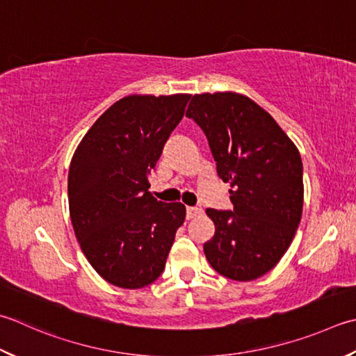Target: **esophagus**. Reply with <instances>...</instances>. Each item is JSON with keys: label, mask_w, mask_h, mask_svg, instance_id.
Masks as SVG:
<instances>
[{"label": "esophagus", "mask_w": 356, "mask_h": 356, "mask_svg": "<svg viewBox=\"0 0 356 356\" xmlns=\"http://www.w3.org/2000/svg\"><path fill=\"white\" fill-rule=\"evenodd\" d=\"M200 213H202V210L197 207H186V219H194Z\"/></svg>", "instance_id": "1"}]
</instances>
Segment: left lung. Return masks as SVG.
Here are the masks:
<instances>
[{
  "mask_svg": "<svg viewBox=\"0 0 356 356\" xmlns=\"http://www.w3.org/2000/svg\"><path fill=\"white\" fill-rule=\"evenodd\" d=\"M208 138L218 176L229 184L233 210L208 208L211 267L233 281H253L287 252L301 222L302 160L267 111L236 92L196 94L188 104Z\"/></svg>",
  "mask_w": 356,
  "mask_h": 356,
  "instance_id": "obj_1",
  "label": "left lung"
}]
</instances>
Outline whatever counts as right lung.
<instances>
[{"instance_id": "obj_1", "label": "right lung", "mask_w": 356, "mask_h": 356, "mask_svg": "<svg viewBox=\"0 0 356 356\" xmlns=\"http://www.w3.org/2000/svg\"><path fill=\"white\" fill-rule=\"evenodd\" d=\"M190 99L123 97L75 149L67 177L74 232L90 266L117 287L154 282L185 220L180 202L165 204L148 191V176Z\"/></svg>"}]
</instances>
